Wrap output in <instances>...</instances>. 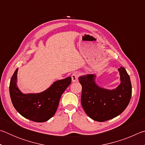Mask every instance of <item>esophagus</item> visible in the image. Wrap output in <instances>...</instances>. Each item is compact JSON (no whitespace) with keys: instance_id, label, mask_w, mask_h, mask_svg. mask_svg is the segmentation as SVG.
<instances>
[{"instance_id":"1","label":"esophagus","mask_w":145,"mask_h":145,"mask_svg":"<svg viewBox=\"0 0 145 145\" xmlns=\"http://www.w3.org/2000/svg\"><path fill=\"white\" fill-rule=\"evenodd\" d=\"M78 74L77 73H74L72 75V79L73 82H77L78 80Z\"/></svg>"}]
</instances>
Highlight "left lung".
<instances>
[{
    "label": "left lung",
    "mask_w": 145,
    "mask_h": 145,
    "mask_svg": "<svg viewBox=\"0 0 145 145\" xmlns=\"http://www.w3.org/2000/svg\"><path fill=\"white\" fill-rule=\"evenodd\" d=\"M121 83L115 89L97 86L93 74L78 78L82 86L81 104L86 113L97 121H105L118 116L126 109L132 96L131 79L123 67L118 68Z\"/></svg>",
    "instance_id": "1"
}]
</instances>
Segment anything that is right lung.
<instances>
[{"instance_id": "add662e5", "label": "right lung", "mask_w": 145, "mask_h": 145, "mask_svg": "<svg viewBox=\"0 0 145 145\" xmlns=\"http://www.w3.org/2000/svg\"><path fill=\"white\" fill-rule=\"evenodd\" d=\"M17 72L11 78L9 93L15 109L22 116L31 121L45 122L55 114L61 95L72 82L68 77L53 83L51 86L40 93L24 94L16 85Z\"/></svg>"}]
</instances>
